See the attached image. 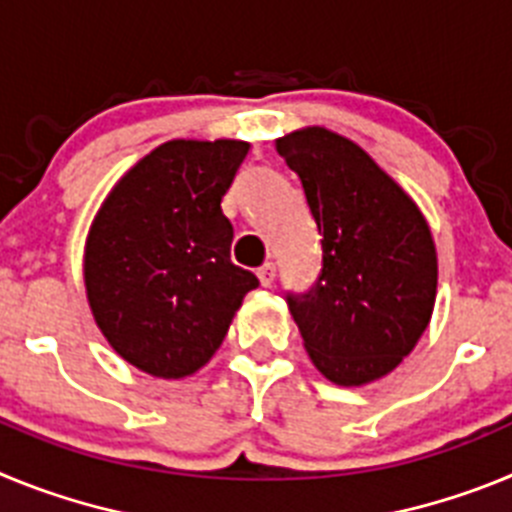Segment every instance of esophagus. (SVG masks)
Listing matches in <instances>:
<instances>
[{"label": "esophagus", "mask_w": 512, "mask_h": 512, "mask_svg": "<svg viewBox=\"0 0 512 512\" xmlns=\"http://www.w3.org/2000/svg\"><path fill=\"white\" fill-rule=\"evenodd\" d=\"M256 274H259L261 287H271V284H274V279H277V266L264 264L259 271H256Z\"/></svg>", "instance_id": "34e87169"}]
</instances>
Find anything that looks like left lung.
<instances>
[{"instance_id": "8db88e82", "label": "left lung", "mask_w": 512, "mask_h": 512, "mask_svg": "<svg viewBox=\"0 0 512 512\" xmlns=\"http://www.w3.org/2000/svg\"><path fill=\"white\" fill-rule=\"evenodd\" d=\"M300 176L323 233V274L289 312L325 379L361 387L418 346L438 289L436 243L423 212L354 140L320 125L274 140Z\"/></svg>"}]
</instances>
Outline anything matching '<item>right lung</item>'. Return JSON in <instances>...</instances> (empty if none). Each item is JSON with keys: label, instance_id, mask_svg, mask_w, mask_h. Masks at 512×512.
I'll list each match as a JSON object with an SVG mask.
<instances>
[{"label": "right lung", "instance_id": "right-lung-1", "mask_svg": "<svg viewBox=\"0 0 512 512\" xmlns=\"http://www.w3.org/2000/svg\"><path fill=\"white\" fill-rule=\"evenodd\" d=\"M251 143L174 138L117 179L84 246L89 310L117 356L158 379L212 359L259 287L230 261L225 192Z\"/></svg>", "mask_w": 512, "mask_h": 512}]
</instances>
